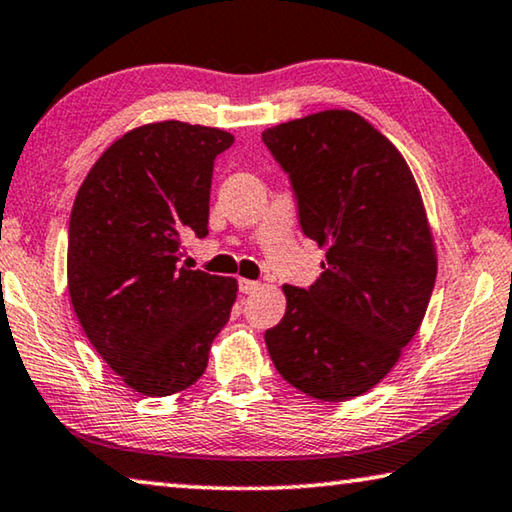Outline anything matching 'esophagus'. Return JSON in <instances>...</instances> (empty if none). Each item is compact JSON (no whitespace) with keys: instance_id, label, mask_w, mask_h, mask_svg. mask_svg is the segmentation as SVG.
<instances>
[{"instance_id":"34e87169","label":"esophagus","mask_w":512,"mask_h":512,"mask_svg":"<svg viewBox=\"0 0 512 512\" xmlns=\"http://www.w3.org/2000/svg\"><path fill=\"white\" fill-rule=\"evenodd\" d=\"M259 287H262V285H259V282H255V280H246V278L239 280V289L243 291V294H255Z\"/></svg>"}]
</instances>
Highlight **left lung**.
<instances>
[{"label": "left lung", "instance_id": "8db88e82", "mask_svg": "<svg viewBox=\"0 0 512 512\" xmlns=\"http://www.w3.org/2000/svg\"><path fill=\"white\" fill-rule=\"evenodd\" d=\"M291 175L300 225L326 250L310 289L285 285L287 312L266 330L275 369L319 401L376 387L424 321L437 275L433 227L396 145L348 109L264 129Z\"/></svg>", "mask_w": 512, "mask_h": 512}]
</instances>
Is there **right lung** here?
Segmentation results:
<instances>
[{
	"mask_svg": "<svg viewBox=\"0 0 512 512\" xmlns=\"http://www.w3.org/2000/svg\"><path fill=\"white\" fill-rule=\"evenodd\" d=\"M225 129L159 120L113 141L81 182L68 230V291L88 342L143 396H170L205 373L237 280L180 264L184 237H207L209 189Z\"/></svg>",
	"mask_w": 512,
	"mask_h": 512,
	"instance_id": "obj_1",
	"label": "right lung"
}]
</instances>
